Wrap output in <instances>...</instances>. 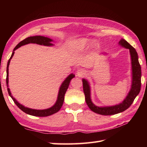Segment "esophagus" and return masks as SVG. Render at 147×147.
Returning <instances> with one entry per match:
<instances>
[{"label":"esophagus","mask_w":147,"mask_h":147,"mask_svg":"<svg viewBox=\"0 0 147 147\" xmlns=\"http://www.w3.org/2000/svg\"><path fill=\"white\" fill-rule=\"evenodd\" d=\"M85 72H84L83 70H82V69H79V70H78L77 71V72H76V75L78 76H79V77H82V76H83L84 75H85Z\"/></svg>","instance_id":"34e87169"}]
</instances>
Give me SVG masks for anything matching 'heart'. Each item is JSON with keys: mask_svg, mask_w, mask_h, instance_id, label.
<instances>
[{"mask_svg": "<svg viewBox=\"0 0 147 147\" xmlns=\"http://www.w3.org/2000/svg\"><path fill=\"white\" fill-rule=\"evenodd\" d=\"M90 40L88 38H80L77 40L73 43V47L74 49L77 52L82 51L83 49H85L87 45H88L90 43Z\"/></svg>", "mask_w": 147, "mask_h": 147, "instance_id": "heart-1", "label": "heart"}]
</instances>
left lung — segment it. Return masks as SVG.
Masks as SVG:
<instances>
[{"label": "left lung", "instance_id": "obj_1", "mask_svg": "<svg viewBox=\"0 0 147 147\" xmlns=\"http://www.w3.org/2000/svg\"><path fill=\"white\" fill-rule=\"evenodd\" d=\"M118 44L123 47L129 49L131 60V70H132V82L131 89L127 93L126 97L121 103L112 106H105V107H98L95 105L91 99V90L90 83L88 80L82 79L83 92L85 95V100L90 110L96 114L109 115L116 114L126 111L130 105L133 104L134 100L139 94L141 89V77L142 71L141 66L138 61V55L135 48L131 45L125 40L122 38ZM102 54H104L102 53Z\"/></svg>", "mask_w": 147, "mask_h": 147}]
</instances>
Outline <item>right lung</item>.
<instances>
[{"label":"right lung","instance_id":"add662e5","mask_svg":"<svg viewBox=\"0 0 147 147\" xmlns=\"http://www.w3.org/2000/svg\"><path fill=\"white\" fill-rule=\"evenodd\" d=\"M53 41V40L48 38V37H45L43 36H30L28 37V38L23 40V41L20 42L15 47V48L13 50V52H12V54L11 56L10 59H9L7 65V77H6V84H7V91L9 96H11L12 99L13 100L14 102L16 104L18 107L20 108L22 111L25 112L26 114L34 115V116H39V117H45V116H49V115H51L54 114L56 112H57L59 110H60L62 104H63V102L64 100V95L65 93L66 92L67 90L69 85V83L71 80L75 76L74 74L71 73L69 74L66 78L65 79L62 83L61 84V86H60V88L59 90L58 93V96L57 100H56L55 104L52 106V107H50L47 109H43V110H37V109H30L28 107H24V105L22 104H20L16 100L12 95H11V93L10 92V89L9 88V65L10 64V61L11 59L13 57L14 54V51L20 48V47L28 44V43H36V44L41 45H45V46H53L54 44H52L51 42Z\"/></svg>","mask_w":147,"mask_h":147}]
</instances>
